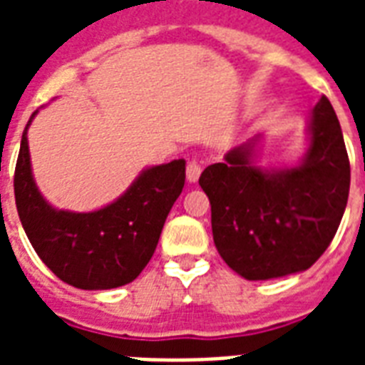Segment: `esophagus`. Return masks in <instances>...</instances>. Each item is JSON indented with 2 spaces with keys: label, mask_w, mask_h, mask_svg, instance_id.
I'll return each instance as SVG.
<instances>
[{
  "label": "esophagus",
  "mask_w": 365,
  "mask_h": 365,
  "mask_svg": "<svg viewBox=\"0 0 365 365\" xmlns=\"http://www.w3.org/2000/svg\"><path fill=\"white\" fill-rule=\"evenodd\" d=\"M202 172V165H200L199 159H191L187 163V180L189 182H197Z\"/></svg>",
  "instance_id": "1"
}]
</instances>
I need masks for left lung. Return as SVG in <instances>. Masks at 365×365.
Segmentation results:
<instances>
[{
	"label": "left lung",
	"instance_id": "left-lung-1",
	"mask_svg": "<svg viewBox=\"0 0 365 365\" xmlns=\"http://www.w3.org/2000/svg\"><path fill=\"white\" fill-rule=\"evenodd\" d=\"M252 143L200 174L212 206L217 252L248 280L309 269L334 240L349 200L351 163L334 108L318 100L311 148L297 168L265 172L250 165Z\"/></svg>",
	"mask_w": 365,
	"mask_h": 365
}]
</instances>
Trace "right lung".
<instances>
[{
  "instance_id": "add662e5",
  "label": "right lung",
  "mask_w": 365,
  "mask_h": 365,
  "mask_svg": "<svg viewBox=\"0 0 365 365\" xmlns=\"http://www.w3.org/2000/svg\"><path fill=\"white\" fill-rule=\"evenodd\" d=\"M183 183L185 160L178 159L142 172L121 199L102 210H54L34 183L24 130L14 200L36 254L60 280L81 289H110L132 282L148 265Z\"/></svg>"
}]
</instances>
